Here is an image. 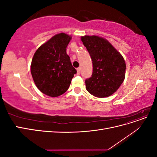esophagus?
Listing matches in <instances>:
<instances>
[{"label":"esophagus","instance_id":"obj_1","mask_svg":"<svg viewBox=\"0 0 157 157\" xmlns=\"http://www.w3.org/2000/svg\"><path fill=\"white\" fill-rule=\"evenodd\" d=\"M77 74L80 75V71H81V69H80V67H78V68L77 69Z\"/></svg>","mask_w":157,"mask_h":157}]
</instances>
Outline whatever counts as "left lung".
<instances>
[{
    "label": "left lung",
    "instance_id": "obj_1",
    "mask_svg": "<svg viewBox=\"0 0 157 157\" xmlns=\"http://www.w3.org/2000/svg\"><path fill=\"white\" fill-rule=\"evenodd\" d=\"M92 61L91 77L85 80L87 91L98 98L111 96L125 77L126 63L122 55L109 42L98 36L81 37Z\"/></svg>",
    "mask_w": 157,
    "mask_h": 157
}]
</instances>
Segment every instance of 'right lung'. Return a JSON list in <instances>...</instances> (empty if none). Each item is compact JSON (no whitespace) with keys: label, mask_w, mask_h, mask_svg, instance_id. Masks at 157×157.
<instances>
[{"label":"right lung","mask_w":157,"mask_h":157,"mask_svg":"<svg viewBox=\"0 0 157 157\" xmlns=\"http://www.w3.org/2000/svg\"><path fill=\"white\" fill-rule=\"evenodd\" d=\"M71 37L61 33L37 49L31 72L36 87L50 97H58L68 90L77 70L71 62L66 48Z\"/></svg>","instance_id":"obj_1"}]
</instances>
